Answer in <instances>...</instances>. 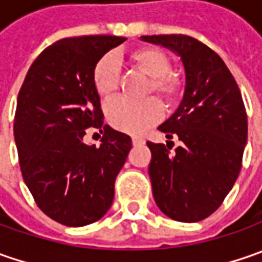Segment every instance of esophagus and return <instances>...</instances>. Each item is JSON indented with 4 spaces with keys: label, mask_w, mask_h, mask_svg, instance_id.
I'll use <instances>...</instances> for the list:
<instances>
[{
    "label": "esophagus",
    "mask_w": 262,
    "mask_h": 262,
    "mask_svg": "<svg viewBox=\"0 0 262 262\" xmlns=\"http://www.w3.org/2000/svg\"><path fill=\"white\" fill-rule=\"evenodd\" d=\"M133 144H134V146L144 144V138H141V137H133Z\"/></svg>",
    "instance_id": "1"
}]
</instances>
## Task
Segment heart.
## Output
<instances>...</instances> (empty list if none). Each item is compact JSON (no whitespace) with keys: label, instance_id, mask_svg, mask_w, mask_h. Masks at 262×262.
I'll return each mask as SVG.
<instances>
[{"label":"heart","instance_id":"b5f03b06","mask_svg":"<svg viewBox=\"0 0 262 262\" xmlns=\"http://www.w3.org/2000/svg\"><path fill=\"white\" fill-rule=\"evenodd\" d=\"M131 66L146 74L148 83L146 95H155L166 105L175 103L182 95L184 80L170 71V58L159 48L140 46L126 54ZM93 86L100 97H109L119 86V67L112 55L102 56L93 68ZM107 122L115 129L128 134H141L162 118V106L156 99L148 97L140 102L115 99L106 105Z\"/></svg>","mask_w":262,"mask_h":262}]
</instances>
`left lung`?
Wrapping results in <instances>:
<instances>
[{"mask_svg": "<svg viewBox=\"0 0 262 262\" xmlns=\"http://www.w3.org/2000/svg\"><path fill=\"white\" fill-rule=\"evenodd\" d=\"M181 58L184 97L159 129L182 146L147 143L153 196L167 217L194 223L213 214L226 198L242 166L248 140L245 105L235 78L213 49L186 35L141 36ZM169 143V141H167Z\"/></svg>", "mask_w": 262, "mask_h": 262, "instance_id": "8db88e82", "label": "left lung"}]
</instances>
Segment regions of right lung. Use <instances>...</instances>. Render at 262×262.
Returning <instances> with one entry per match:
<instances>
[{
  "label": "right lung",
  "mask_w": 262,
  "mask_h": 262,
  "mask_svg": "<svg viewBox=\"0 0 262 262\" xmlns=\"http://www.w3.org/2000/svg\"><path fill=\"white\" fill-rule=\"evenodd\" d=\"M125 37H67L48 46L18 92L14 138L21 175L46 216L70 227L95 223L115 195V179L131 138L103 124L93 86L96 62ZM104 131L100 147L87 146V127Z\"/></svg>",
  "instance_id": "add662e5"
}]
</instances>
